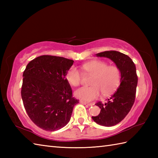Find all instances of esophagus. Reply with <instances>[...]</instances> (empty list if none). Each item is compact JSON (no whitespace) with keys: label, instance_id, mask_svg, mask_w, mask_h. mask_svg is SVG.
I'll use <instances>...</instances> for the list:
<instances>
[{"label":"esophagus","instance_id":"esophagus-1","mask_svg":"<svg viewBox=\"0 0 158 158\" xmlns=\"http://www.w3.org/2000/svg\"><path fill=\"white\" fill-rule=\"evenodd\" d=\"M80 102H81V104H83V105H86V106H92L93 105L92 103H88V102H83V101H82V100H81V101H80Z\"/></svg>","mask_w":158,"mask_h":158}]
</instances>
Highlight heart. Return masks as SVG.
Returning a JSON list of instances; mask_svg holds the SVG:
<instances>
[{
  "label": "heart",
  "mask_w": 158,
  "mask_h": 158,
  "mask_svg": "<svg viewBox=\"0 0 158 158\" xmlns=\"http://www.w3.org/2000/svg\"><path fill=\"white\" fill-rule=\"evenodd\" d=\"M83 71L93 76L91 87H82L75 90L76 98L91 101L98 98L100 93L109 95L115 91L121 81V71L116 66H109L105 62L93 60L83 64ZM82 75L76 66H71L66 74V79L72 86H78L81 83Z\"/></svg>",
  "instance_id": "1"
}]
</instances>
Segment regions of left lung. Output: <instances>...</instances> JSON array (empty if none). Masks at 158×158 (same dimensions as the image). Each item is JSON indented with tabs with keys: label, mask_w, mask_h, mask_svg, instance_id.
Instances as JSON below:
<instances>
[{
	"label": "left lung",
	"mask_w": 158,
	"mask_h": 158,
	"mask_svg": "<svg viewBox=\"0 0 158 158\" xmlns=\"http://www.w3.org/2000/svg\"><path fill=\"white\" fill-rule=\"evenodd\" d=\"M96 56L110 59L121 71L120 85L117 91L106 103L96 104L100 112L97 116L92 117L100 126H113L125 118L135 102L138 83L136 66L129 56L117 51H106Z\"/></svg>",
	"instance_id": "1"
}]
</instances>
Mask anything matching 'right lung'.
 <instances>
[{
	"label": "right lung",
	"instance_id": "obj_1",
	"mask_svg": "<svg viewBox=\"0 0 158 158\" xmlns=\"http://www.w3.org/2000/svg\"><path fill=\"white\" fill-rule=\"evenodd\" d=\"M73 62L63 57L45 55L26 66L22 98L28 115L40 128L53 132L69 122L73 107L79 103L66 79Z\"/></svg>",
	"mask_w": 158,
	"mask_h": 158
}]
</instances>
